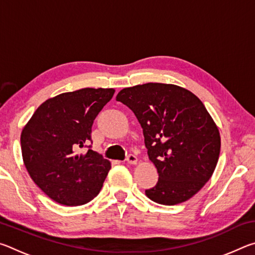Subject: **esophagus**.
I'll return each instance as SVG.
<instances>
[{"label": "esophagus", "instance_id": "34e87169", "mask_svg": "<svg viewBox=\"0 0 255 255\" xmlns=\"http://www.w3.org/2000/svg\"><path fill=\"white\" fill-rule=\"evenodd\" d=\"M126 162L128 164H137V157L133 154H129L126 157Z\"/></svg>", "mask_w": 255, "mask_h": 255}]
</instances>
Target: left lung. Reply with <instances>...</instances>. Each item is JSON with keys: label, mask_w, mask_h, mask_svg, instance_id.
<instances>
[{"label": "left lung", "mask_w": 255, "mask_h": 255, "mask_svg": "<svg viewBox=\"0 0 255 255\" xmlns=\"http://www.w3.org/2000/svg\"><path fill=\"white\" fill-rule=\"evenodd\" d=\"M117 101L132 110L157 169L150 200L173 206L189 200L213 175L221 153V135L204 103L174 84L146 83L123 89Z\"/></svg>", "instance_id": "obj_1"}]
</instances>
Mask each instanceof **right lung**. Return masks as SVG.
<instances>
[{
  "label": "right lung",
  "mask_w": 255,
  "mask_h": 255,
  "mask_svg": "<svg viewBox=\"0 0 255 255\" xmlns=\"http://www.w3.org/2000/svg\"><path fill=\"white\" fill-rule=\"evenodd\" d=\"M114 89L85 88L50 98L38 107L21 132L30 178L50 199L81 206L98 196L111 163L89 146L92 125L114 97Z\"/></svg>",
  "instance_id": "right-lung-1"
}]
</instances>
